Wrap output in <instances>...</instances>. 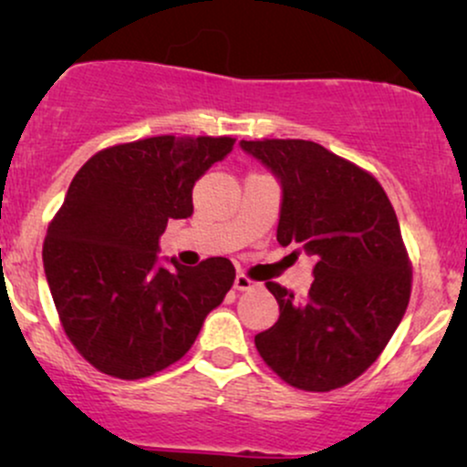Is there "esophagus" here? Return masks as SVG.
<instances>
[{"instance_id": "34e87169", "label": "esophagus", "mask_w": 467, "mask_h": 467, "mask_svg": "<svg viewBox=\"0 0 467 467\" xmlns=\"http://www.w3.org/2000/svg\"><path fill=\"white\" fill-rule=\"evenodd\" d=\"M254 287H259V283H254L245 275L234 276V289H237V292H248V289H254Z\"/></svg>"}]
</instances>
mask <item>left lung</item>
I'll return each instance as SVG.
<instances>
[{"label": "left lung", "mask_w": 467, "mask_h": 467, "mask_svg": "<svg viewBox=\"0 0 467 467\" xmlns=\"http://www.w3.org/2000/svg\"><path fill=\"white\" fill-rule=\"evenodd\" d=\"M239 144L281 182L278 244L316 256L305 301L265 283L281 314L254 336L256 351L292 387H345L378 360L409 307L412 272L398 215L371 173L320 144Z\"/></svg>", "instance_id": "left-lung-1"}]
</instances>
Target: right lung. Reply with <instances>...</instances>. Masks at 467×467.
<instances>
[{
	"label": "right lung",
	"instance_id": "1",
	"mask_svg": "<svg viewBox=\"0 0 467 467\" xmlns=\"http://www.w3.org/2000/svg\"><path fill=\"white\" fill-rule=\"evenodd\" d=\"M234 138L155 136L88 160L47 226L44 270L58 318L92 367L140 379L178 362L234 283L223 256L160 265L169 219L192 215V186Z\"/></svg>",
	"mask_w": 467,
	"mask_h": 467
}]
</instances>
